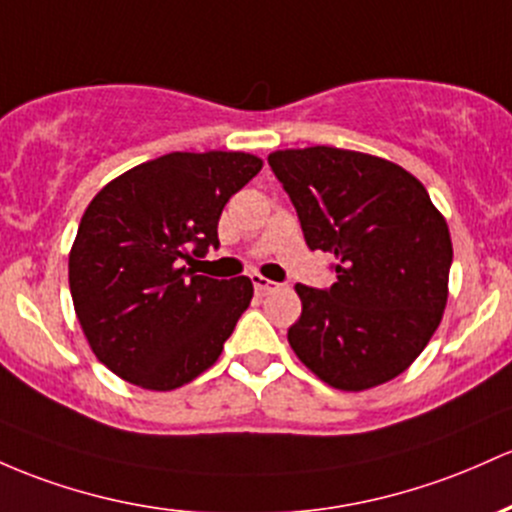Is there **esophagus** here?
<instances>
[{
    "instance_id": "34e87169",
    "label": "esophagus",
    "mask_w": 512,
    "mask_h": 512,
    "mask_svg": "<svg viewBox=\"0 0 512 512\" xmlns=\"http://www.w3.org/2000/svg\"><path fill=\"white\" fill-rule=\"evenodd\" d=\"M250 279H252V286H255V294H257V296H267L269 291L277 289V284L269 282V279L262 277V274H252Z\"/></svg>"
}]
</instances>
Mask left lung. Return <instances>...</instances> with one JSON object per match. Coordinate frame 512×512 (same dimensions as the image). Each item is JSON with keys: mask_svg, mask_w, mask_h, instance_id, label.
Returning a JSON list of instances; mask_svg holds the SVG:
<instances>
[{"mask_svg": "<svg viewBox=\"0 0 512 512\" xmlns=\"http://www.w3.org/2000/svg\"><path fill=\"white\" fill-rule=\"evenodd\" d=\"M311 250L335 255L338 282L296 284L291 350L325 384L362 391L411 367L442 320L452 240L428 189L355 150H279L267 157Z\"/></svg>", "mask_w": 512, "mask_h": 512, "instance_id": "1", "label": "left lung"}]
</instances>
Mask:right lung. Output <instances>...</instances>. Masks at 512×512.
Segmentation results:
<instances>
[{"label": "right lung", "instance_id": "add662e5", "mask_svg": "<svg viewBox=\"0 0 512 512\" xmlns=\"http://www.w3.org/2000/svg\"><path fill=\"white\" fill-rule=\"evenodd\" d=\"M260 170L247 153H170L94 196L70 252V294L111 372L172 391L216 362L252 282L204 277L192 262L221 245L223 206Z\"/></svg>", "mask_w": 512, "mask_h": 512}]
</instances>
